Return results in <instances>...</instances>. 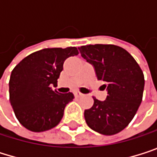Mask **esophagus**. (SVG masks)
Masks as SVG:
<instances>
[{
  "label": "esophagus",
  "mask_w": 157,
  "mask_h": 157,
  "mask_svg": "<svg viewBox=\"0 0 157 157\" xmlns=\"http://www.w3.org/2000/svg\"><path fill=\"white\" fill-rule=\"evenodd\" d=\"M75 95L76 97H81V96H82L83 94H82V93H80V92H75Z\"/></svg>",
  "instance_id": "obj_1"
}]
</instances>
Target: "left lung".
<instances>
[{"label":"left lung","instance_id":"8db88e82","mask_svg":"<svg viewBox=\"0 0 157 157\" xmlns=\"http://www.w3.org/2000/svg\"><path fill=\"white\" fill-rule=\"evenodd\" d=\"M78 49L107 89L106 100L93 97L94 105L84 111L86 124L102 135H115L129 124L140 106L144 87L143 71L134 57L117 45L89 44Z\"/></svg>","mask_w":157,"mask_h":157}]
</instances>
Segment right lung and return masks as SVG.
<instances>
[{"mask_svg":"<svg viewBox=\"0 0 157 157\" xmlns=\"http://www.w3.org/2000/svg\"><path fill=\"white\" fill-rule=\"evenodd\" d=\"M79 53L76 47L47 48L22 59L12 72L10 102L16 118L28 130L44 132L62 120L73 93L60 94L52 89L63 68L64 61Z\"/></svg>","mask_w":157,"mask_h":157,"instance_id":"add662e5","label":"right lung"}]
</instances>
